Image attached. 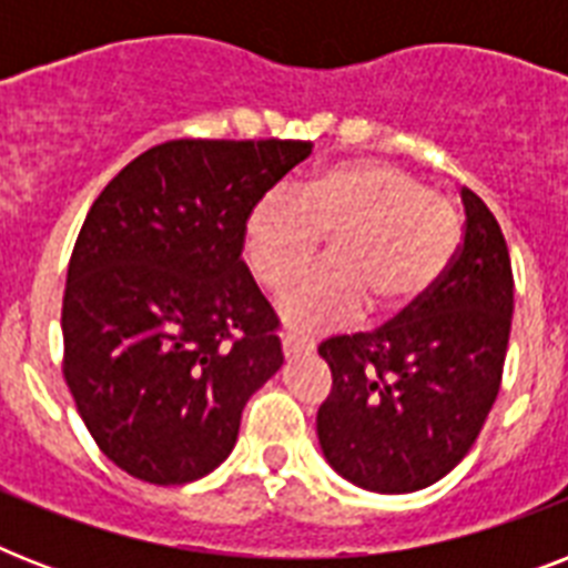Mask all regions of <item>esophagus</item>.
<instances>
[{"instance_id": "esophagus-1", "label": "esophagus", "mask_w": 568, "mask_h": 568, "mask_svg": "<svg viewBox=\"0 0 568 568\" xmlns=\"http://www.w3.org/2000/svg\"><path fill=\"white\" fill-rule=\"evenodd\" d=\"M280 342H283V354L285 356H301V354H310L312 342L310 338H301V336H294V333H283L280 336Z\"/></svg>"}]
</instances>
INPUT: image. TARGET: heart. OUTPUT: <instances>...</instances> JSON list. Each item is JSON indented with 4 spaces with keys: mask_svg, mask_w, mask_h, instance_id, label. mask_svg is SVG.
Returning a JSON list of instances; mask_svg holds the SVG:
<instances>
[{
    "mask_svg": "<svg viewBox=\"0 0 568 568\" xmlns=\"http://www.w3.org/2000/svg\"><path fill=\"white\" fill-rule=\"evenodd\" d=\"M331 239L328 265L280 297V315L301 329L413 310L448 271L459 217L415 173L386 162H345L315 173L297 194L274 189L244 217L241 250L258 283L283 288Z\"/></svg>",
    "mask_w": 568,
    "mask_h": 568,
    "instance_id": "heart-1",
    "label": "heart"
}]
</instances>
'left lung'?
Segmentation results:
<instances>
[{"mask_svg": "<svg viewBox=\"0 0 568 568\" xmlns=\"http://www.w3.org/2000/svg\"><path fill=\"white\" fill-rule=\"evenodd\" d=\"M466 232L442 280L374 333L321 342L333 392L318 442L359 489L406 495L448 475L475 445L501 386L513 267L501 226L463 189Z\"/></svg>", "mask_w": 568, "mask_h": 568, "instance_id": "8db88e82", "label": "left lung"}]
</instances>
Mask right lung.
Returning a JSON list of instances; mask_svg holds the SVG:
<instances>
[{"instance_id": "right-lung-1", "label": "right lung", "mask_w": 568, "mask_h": 568, "mask_svg": "<svg viewBox=\"0 0 568 568\" xmlns=\"http://www.w3.org/2000/svg\"><path fill=\"white\" fill-rule=\"evenodd\" d=\"M310 141H168L105 185L67 267L64 379L105 457L191 484L235 448L241 413L283 365L276 315L241 262L258 196Z\"/></svg>"}]
</instances>
